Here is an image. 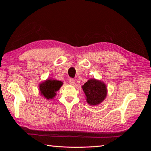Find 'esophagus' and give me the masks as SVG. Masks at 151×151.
<instances>
[{
	"label": "esophagus",
	"mask_w": 151,
	"mask_h": 151,
	"mask_svg": "<svg viewBox=\"0 0 151 151\" xmlns=\"http://www.w3.org/2000/svg\"><path fill=\"white\" fill-rule=\"evenodd\" d=\"M69 82L70 84L74 85V84H75V80L74 78H70L69 80Z\"/></svg>",
	"instance_id": "1"
}]
</instances>
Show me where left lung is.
Here are the masks:
<instances>
[{
    "instance_id": "8db88e82",
    "label": "left lung",
    "mask_w": 151,
    "mask_h": 151,
    "mask_svg": "<svg viewBox=\"0 0 151 151\" xmlns=\"http://www.w3.org/2000/svg\"><path fill=\"white\" fill-rule=\"evenodd\" d=\"M82 88L87 102L91 106L101 103L107 95V88L104 83L95 78L89 79Z\"/></svg>"
}]
</instances>
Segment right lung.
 I'll return each mask as SVG.
<instances>
[{"label":"right lung","mask_w":151,"mask_h":151,"mask_svg":"<svg viewBox=\"0 0 151 151\" xmlns=\"http://www.w3.org/2000/svg\"><path fill=\"white\" fill-rule=\"evenodd\" d=\"M63 85V82L57 80L47 79L40 84V93L48 100L55 97L58 91Z\"/></svg>","instance_id":"1"}]
</instances>
